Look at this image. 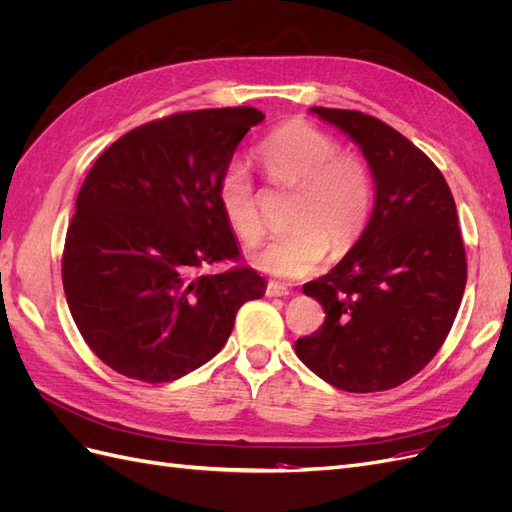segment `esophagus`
<instances>
[{
	"label": "esophagus",
	"mask_w": 512,
	"mask_h": 512,
	"mask_svg": "<svg viewBox=\"0 0 512 512\" xmlns=\"http://www.w3.org/2000/svg\"><path fill=\"white\" fill-rule=\"evenodd\" d=\"M290 290L282 284H275V282H269L267 284V297H288Z\"/></svg>",
	"instance_id": "esophagus-1"
}]
</instances>
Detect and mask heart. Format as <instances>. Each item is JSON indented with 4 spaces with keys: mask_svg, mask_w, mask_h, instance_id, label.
I'll return each instance as SVG.
<instances>
[{
    "mask_svg": "<svg viewBox=\"0 0 512 512\" xmlns=\"http://www.w3.org/2000/svg\"><path fill=\"white\" fill-rule=\"evenodd\" d=\"M267 177L297 188L290 207V228L277 232L254 252L252 262L277 277H303L327 256L346 254L361 239L374 203V175L356 151L312 123L294 119L271 132L256 149ZM218 203L235 235L254 245L265 232L254 179L241 162L220 173Z\"/></svg>",
    "mask_w": 512,
    "mask_h": 512,
    "instance_id": "obj_1",
    "label": "heart"
}]
</instances>
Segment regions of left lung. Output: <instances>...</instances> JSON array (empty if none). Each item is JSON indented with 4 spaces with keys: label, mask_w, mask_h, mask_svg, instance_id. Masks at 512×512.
<instances>
[{
    "label": "left lung",
    "mask_w": 512,
    "mask_h": 512,
    "mask_svg": "<svg viewBox=\"0 0 512 512\" xmlns=\"http://www.w3.org/2000/svg\"><path fill=\"white\" fill-rule=\"evenodd\" d=\"M359 143L376 179L361 239L303 292L324 324L294 352L348 393L389 391L421 371L451 331L466 288V247L451 188L425 153L361 111L312 106Z\"/></svg>",
    "instance_id": "1"
}]
</instances>
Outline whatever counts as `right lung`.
<instances>
[{"label":"right lung","mask_w":512,"mask_h":512,"mask_svg":"<svg viewBox=\"0 0 512 512\" xmlns=\"http://www.w3.org/2000/svg\"><path fill=\"white\" fill-rule=\"evenodd\" d=\"M258 108L183 111L106 147L76 196L61 256L70 314L117 374L173 382L218 354L239 307L265 294L218 203L220 173Z\"/></svg>","instance_id":"add662e5"}]
</instances>
